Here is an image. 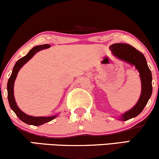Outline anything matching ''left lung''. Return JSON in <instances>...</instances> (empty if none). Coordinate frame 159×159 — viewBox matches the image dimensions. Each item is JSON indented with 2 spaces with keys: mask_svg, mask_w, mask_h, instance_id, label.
<instances>
[{
  "mask_svg": "<svg viewBox=\"0 0 159 159\" xmlns=\"http://www.w3.org/2000/svg\"><path fill=\"white\" fill-rule=\"evenodd\" d=\"M110 49L116 58L131 66H134L139 71L141 78V93L139 101L133 108L126 111L118 117L121 121H127L139 116L150 98L152 92V73L144 55L131 45L127 43H114L110 46Z\"/></svg>",
  "mask_w": 159,
  "mask_h": 159,
  "instance_id": "8db88e82",
  "label": "left lung"
}]
</instances>
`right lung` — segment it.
<instances>
[{"instance_id":"obj_1","label":"right lung","mask_w":159,"mask_h":159,"mask_svg":"<svg viewBox=\"0 0 159 159\" xmlns=\"http://www.w3.org/2000/svg\"><path fill=\"white\" fill-rule=\"evenodd\" d=\"M50 47V46L49 44H43V45H40V46H36V47H33L31 50H30L27 53V55H25L24 57H23L17 61L15 63L14 67L12 69V74H11L10 77H9L8 80V83H7V92H8V101L9 106L12 110L14 111V112L16 114V116L19 118V119L20 121H22L24 123L30 124V125H34V126H40L41 124H43L47 122L51 121L52 120L55 119L58 115H55L52 116H48V117H45V116H29V115L26 114L25 112L20 110L18 107V105L16 104V101H15V96H14V84L15 81L16 79L17 75L19 70L22 68V66H24L25 64L28 62L31 59L32 57L35 55L36 53L38 52L39 51L43 50V49H47Z\"/></svg>"}]
</instances>
